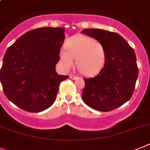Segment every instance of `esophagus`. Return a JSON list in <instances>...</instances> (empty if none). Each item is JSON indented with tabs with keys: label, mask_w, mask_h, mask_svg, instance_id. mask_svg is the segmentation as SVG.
Listing matches in <instances>:
<instances>
[{
	"label": "esophagus",
	"mask_w": 150,
	"mask_h": 150,
	"mask_svg": "<svg viewBox=\"0 0 150 150\" xmlns=\"http://www.w3.org/2000/svg\"><path fill=\"white\" fill-rule=\"evenodd\" d=\"M69 78L71 79H73V80H75V79H78V77L75 76V75H69Z\"/></svg>",
	"instance_id": "esophagus-1"
}]
</instances>
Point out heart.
<instances>
[{
	"label": "heart",
	"instance_id": "b5f03b06",
	"mask_svg": "<svg viewBox=\"0 0 150 150\" xmlns=\"http://www.w3.org/2000/svg\"><path fill=\"white\" fill-rule=\"evenodd\" d=\"M66 49L61 50L59 57L62 66L69 69L76 59L77 66L88 76H93L103 68L106 58L103 44L85 35L71 37L66 44Z\"/></svg>",
	"mask_w": 150,
	"mask_h": 150
}]
</instances>
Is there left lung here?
<instances>
[{"label": "left lung", "instance_id": "8db88e82", "mask_svg": "<svg viewBox=\"0 0 150 150\" xmlns=\"http://www.w3.org/2000/svg\"><path fill=\"white\" fill-rule=\"evenodd\" d=\"M81 33L103 44L106 51V62L98 75L84 79L83 101L97 111L114 110L127 102L134 91L138 77L134 50L115 32L88 28Z\"/></svg>", "mask_w": 150, "mask_h": 150}]
</instances>
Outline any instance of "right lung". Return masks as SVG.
<instances>
[{"mask_svg":"<svg viewBox=\"0 0 150 150\" xmlns=\"http://www.w3.org/2000/svg\"><path fill=\"white\" fill-rule=\"evenodd\" d=\"M62 28H35L19 37L6 50L0 71L6 98L29 112H39L53 105L62 81L55 66L64 41Z\"/></svg>","mask_w":150,"mask_h":150,"instance_id":"add662e5","label":"right lung"}]
</instances>
